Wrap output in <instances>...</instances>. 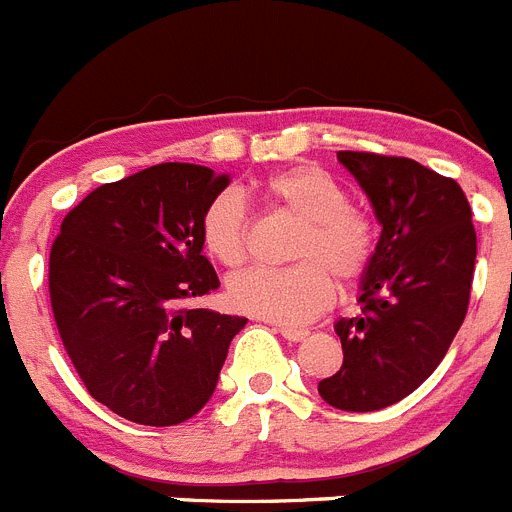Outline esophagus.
<instances>
[{"instance_id":"esophagus-1","label":"esophagus","mask_w":512,"mask_h":512,"mask_svg":"<svg viewBox=\"0 0 512 512\" xmlns=\"http://www.w3.org/2000/svg\"><path fill=\"white\" fill-rule=\"evenodd\" d=\"M279 333H282L284 338H287V341H305L307 336H310V330L307 328H292V325H279Z\"/></svg>"}]
</instances>
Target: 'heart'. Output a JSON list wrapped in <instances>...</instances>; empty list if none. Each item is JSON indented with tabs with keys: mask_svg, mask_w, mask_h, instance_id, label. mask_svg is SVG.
Returning a JSON list of instances; mask_svg holds the SVG:
<instances>
[{
	"mask_svg": "<svg viewBox=\"0 0 512 512\" xmlns=\"http://www.w3.org/2000/svg\"><path fill=\"white\" fill-rule=\"evenodd\" d=\"M271 207L300 220L292 241V266H253L228 282L233 307L264 320L302 325L333 300V277L351 282L372 261V223L346 205V189L318 166L277 171L261 182ZM205 251L223 266L246 259L248 215L235 192L217 194L200 220Z\"/></svg>",
	"mask_w": 512,
	"mask_h": 512,
	"instance_id": "1",
	"label": "heart"
}]
</instances>
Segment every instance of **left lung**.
I'll return each mask as SVG.
<instances>
[{"instance_id":"obj_1","label":"left lung","mask_w":512,"mask_h":512,"mask_svg":"<svg viewBox=\"0 0 512 512\" xmlns=\"http://www.w3.org/2000/svg\"><path fill=\"white\" fill-rule=\"evenodd\" d=\"M382 225L361 274V315L341 318L343 364L318 384L346 413L390 408L449 351L469 305L477 259L472 207L454 179L413 158L338 151Z\"/></svg>"}]
</instances>
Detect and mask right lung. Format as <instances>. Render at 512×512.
Segmentation results:
<instances>
[{"instance_id": "right-lung-1", "label": "right lung", "mask_w": 512, "mask_h": 512, "mask_svg": "<svg viewBox=\"0 0 512 512\" xmlns=\"http://www.w3.org/2000/svg\"><path fill=\"white\" fill-rule=\"evenodd\" d=\"M228 184L207 166L158 164L102 184L63 217L53 318L89 395L120 418L164 428L200 413L246 325L184 307L220 287L200 220Z\"/></svg>"}]
</instances>
